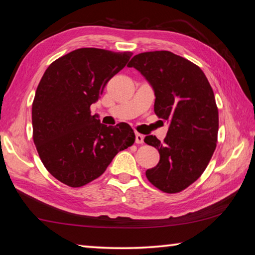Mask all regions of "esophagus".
I'll return each mask as SVG.
<instances>
[{
	"label": "esophagus",
	"instance_id": "esophagus-1",
	"mask_svg": "<svg viewBox=\"0 0 255 255\" xmlns=\"http://www.w3.org/2000/svg\"><path fill=\"white\" fill-rule=\"evenodd\" d=\"M136 138H135V140H136V144H143L144 143V135H141V133H139V132H136Z\"/></svg>",
	"mask_w": 255,
	"mask_h": 255
}]
</instances>
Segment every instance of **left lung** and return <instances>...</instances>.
Here are the masks:
<instances>
[{
  "mask_svg": "<svg viewBox=\"0 0 255 255\" xmlns=\"http://www.w3.org/2000/svg\"><path fill=\"white\" fill-rule=\"evenodd\" d=\"M127 66L153 86L155 115L169 123L163 143L153 135L145 137L159 153L158 164L146 176L161 191L178 193L200 178L215 152L218 108L214 91L199 66L171 51L138 54Z\"/></svg>",
  "mask_w": 255,
  "mask_h": 255,
  "instance_id": "8db88e82",
  "label": "left lung"
}]
</instances>
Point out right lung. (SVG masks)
<instances>
[{
	"label": "right lung",
	"instance_id": "obj_1",
	"mask_svg": "<svg viewBox=\"0 0 255 255\" xmlns=\"http://www.w3.org/2000/svg\"><path fill=\"white\" fill-rule=\"evenodd\" d=\"M131 55L100 48L73 50L51 63L38 84L32 102L33 143L47 171L68 187L98 179L120 150L135 143L128 124L107 127L90 109Z\"/></svg>",
	"mask_w": 255,
	"mask_h": 255
}]
</instances>
